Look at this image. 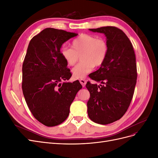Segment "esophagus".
<instances>
[{
    "label": "esophagus",
    "instance_id": "obj_1",
    "mask_svg": "<svg viewBox=\"0 0 158 158\" xmlns=\"http://www.w3.org/2000/svg\"><path fill=\"white\" fill-rule=\"evenodd\" d=\"M80 84L82 85V86L84 87L85 85V84H86V81H85L84 79H80Z\"/></svg>",
    "mask_w": 158,
    "mask_h": 158
}]
</instances>
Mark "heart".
Instances as JSON below:
<instances>
[{"label": "heart", "instance_id": "1", "mask_svg": "<svg viewBox=\"0 0 158 158\" xmlns=\"http://www.w3.org/2000/svg\"><path fill=\"white\" fill-rule=\"evenodd\" d=\"M72 48L64 47L60 49V55L70 66H75L81 58L80 63L73 69L74 77L84 78L94 66H101L106 61L109 47L103 38L83 33L72 42Z\"/></svg>", "mask_w": 158, "mask_h": 158}]
</instances>
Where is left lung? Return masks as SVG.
Wrapping results in <instances>:
<instances>
[{
	"label": "left lung",
	"mask_w": 158,
	"mask_h": 158,
	"mask_svg": "<svg viewBox=\"0 0 158 158\" xmlns=\"http://www.w3.org/2000/svg\"><path fill=\"white\" fill-rule=\"evenodd\" d=\"M107 37L109 51L105 63L89 78L102 84H86L90 94L88 114L101 125L120 119L128 110L137 79L136 55L131 41L121 29L114 26L89 29Z\"/></svg>",
	"instance_id": "1"
}]
</instances>
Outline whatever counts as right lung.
Instances as JSON below:
<instances>
[{
	"mask_svg": "<svg viewBox=\"0 0 158 158\" xmlns=\"http://www.w3.org/2000/svg\"><path fill=\"white\" fill-rule=\"evenodd\" d=\"M78 33L46 28L31 40L22 65V88L27 107L37 120L55 127L67 118L70 106L82 88L60 55L64 43Z\"/></svg>",
	"mask_w": 158,
	"mask_h": 158,
	"instance_id": "add662e5",
	"label": "right lung"
}]
</instances>
